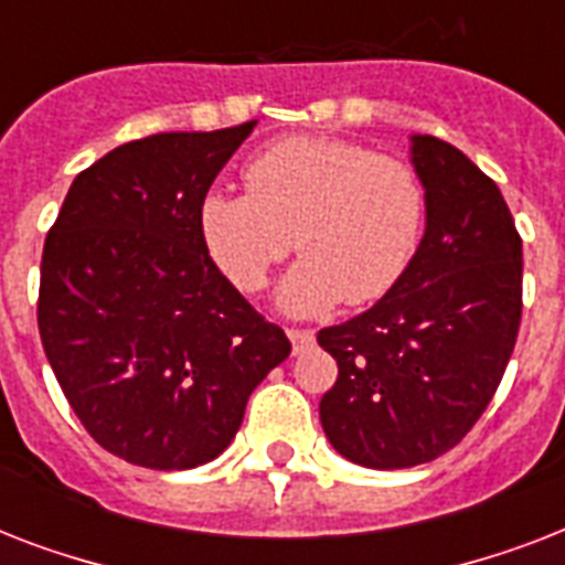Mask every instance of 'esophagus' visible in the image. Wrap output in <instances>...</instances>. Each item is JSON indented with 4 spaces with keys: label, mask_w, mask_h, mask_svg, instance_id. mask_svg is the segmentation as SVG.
<instances>
[{
    "label": "esophagus",
    "mask_w": 565,
    "mask_h": 565,
    "mask_svg": "<svg viewBox=\"0 0 565 565\" xmlns=\"http://www.w3.org/2000/svg\"><path fill=\"white\" fill-rule=\"evenodd\" d=\"M287 337H290L292 352L296 354L305 352V349H310V345H313V340H317L310 328H287Z\"/></svg>",
    "instance_id": "1"
}]
</instances>
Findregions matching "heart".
<instances>
[{
	"instance_id": "b5f03b06",
	"label": "heart",
	"mask_w": 565,
	"mask_h": 565,
	"mask_svg": "<svg viewBox=\"0 0 565 565\" xmlns=\"http://www.w3.org/2000/svg\"><path fill=\"white\" fill-rule=\"evenodd\" d=\"M243 181L248 193L202 195L199 237L243 292L264 290L296 239L301 260L278 292L290 313L381 299L419 248L428 199L402 158L334 137H287L257 152Z\"/></svg>"
}]
</instances>
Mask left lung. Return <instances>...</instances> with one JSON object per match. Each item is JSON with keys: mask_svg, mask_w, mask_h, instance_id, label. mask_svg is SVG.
<instances>
[{"mask_svg": "<svg viewBox=\"0 0 565 565\" xmlns=\"http://www.w3.org/2000/svg\"><path fill=\"white\" fill-rule=\"evenodd\" d=\"M425 184V237L384 299L322 328L337 361L319 402L331 446L370 469L446 455L499 390L522 322V237L490 175L460 149L411 137Z\"/></svg>", "mask_w": 565, "mask_h": 565, "instance_id": "1", "label": "left lung"}]
</instances>
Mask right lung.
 I'll return each instance as SVG.
<instances>
[{"label": "right lung", "mask_w": 565, "mask_h": 565, "mask_svg": "<svg viewBox=\"0 0 565 565\" xmlns=\"http://www.w3.org/2000/svg\"><path fill=\"white\" fill-rule=\"evenodd\" d=\"M257 119L117 146L78 172L40 264L38 328L66 402L105 451L193 469L237 434L290 354L204 252L195 211Z\"/></svg>", "instance_id": "right-lung-1"}]
</instances>
